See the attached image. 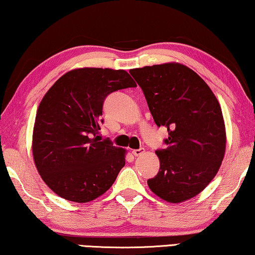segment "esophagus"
I'll list each match as a JSON object with an SVG mask.
<instances>
[{
  "mask_svg": "<svg viewBox=\"0 0 255 255\" xmlns=\"http://www.w3.org/2000/svg\"><path fill=\"white\" fill-rule=\"evenodd\" d=\"M143 152H144L143 148H139V149H133L132 150V154L134 156H140V155H142Z\"/></svg>",
  "mask_w": 255,
  "mask_h": 255,
  "instance_id": "34e87169",
  "label": "esophagus"
}]
</instances>
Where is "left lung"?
Segmentation results:
<instances>
[{
  "label": "left lung",
  "mask_w": 255,
  "mask_h": 255,
  "mask_svg": "<svg viewBox=\"0 0 255 255\" xmlns=\"http://www.w3.org/2000/svg\"><path fill=\"white\" fill-rule=\"evenodd\" d=\"M130 74L142 89L157 127L167 128L166 149H158L159 171L148 180L168 203L195 197L212 181L226 151L220 104L193 69L178 62L144 66Z\"/></svg>",
  "instance_id": "obj_1"
}]
</instances>
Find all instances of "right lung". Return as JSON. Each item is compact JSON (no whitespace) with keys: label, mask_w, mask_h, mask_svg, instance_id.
I'll use <instances>...</instances> for the list:
<instances>
[{"label":"right lung","mask_w":255,"mask_h":255,"mask_svg":"<svg viewBox=\"0 0 255 255\" xmlns=\"http://www.w3.org/2000/svg\"><path fill=\"white\" fill-rule=\"evenodd\" d=\"M123 69L84 67L62 75L43 97L33 130L35 165L48 187L75 203L105 194L125 165V149L97 135L109 93L134 88Z\"/></svg>","instance_id":"add662e5"}]
</instances>
